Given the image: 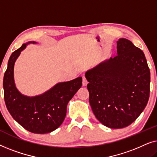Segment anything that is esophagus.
I'll return each mask as SVG.
<instances>
[{"label": "esophagus", "instance_id": "34e87169", "mask_svg": "<svg viewBox=\"0 0 157 157\" xmlns=\"http://www.w3.org/2000/svg\"><path fill=\"white\" fill-rule=\"evenodd\" d=\"M88 84V81L84 76H83V81H82V86H86Z\"/></svg>", "mask_w": 157, "mask_h": 157}]
</instances>
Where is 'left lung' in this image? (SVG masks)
<instances>
[{"mask_svg": "<svg viewBox=\"0 0 157 157\" xmlns=\"http://www.w3.org/2000/svg\"><path fill=\"white\" fill-rule=\"evenodd\" d=\"M117 44V56L85 74L92 111L103 125L111 128L133 123L147 106L150 91L144 53L126 38H119Z\"/></svg>", "mask_w": 157, "mask_h": 157, "instance_id": "obj_1", "label": "left lung"}]
</instances>
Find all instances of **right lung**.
<instances>
[{
    "label": "right lung",
    "mask_w": 157,
    "mask_h": 157,
    "mask_svg": "<svg viewBox=\"0 0 157 157\" xmlns=\"http://www.w3.org/2000/svg\"><path fill=\"white\" fill-rule=\"evenodd\" d=\"M29 41L15 51L8 60L3 77L4 99L12 117L23 128L34 134H47L59 128L66 115L68 103L82 86V78L58 83L40 95H23L16 88L14 65Z\"/></svg>",
    "instance_id": "right-lung-1"
}]
</instances>
